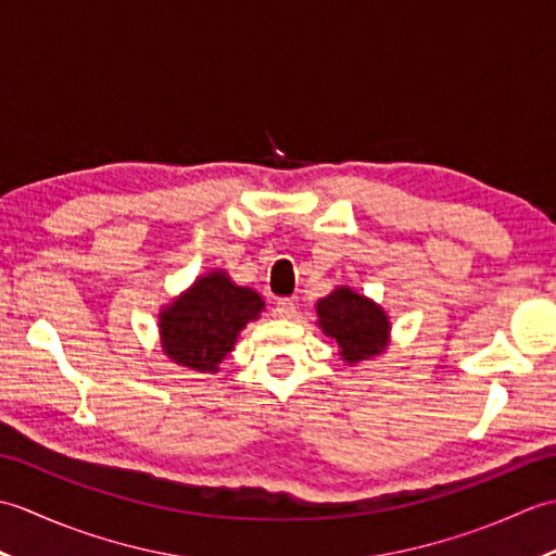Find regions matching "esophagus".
I'll return each instance as SVG.
<instances>
[{"mask_svg":"<svg viewBox=\"0 0 556 556\" xmlns=\"http://www.w3.org/2000/svg\"><path fill=\"white\" fill-rule=\"evenodd\" d=\"M293 313H296V303L291 299H279L275 303V315L281 317V320H289V317H293Z\"/></svg>","mask_w":556,"mask_h":556,"instance_id":"esophagus-1","label":"esophagus"}]
</instances>
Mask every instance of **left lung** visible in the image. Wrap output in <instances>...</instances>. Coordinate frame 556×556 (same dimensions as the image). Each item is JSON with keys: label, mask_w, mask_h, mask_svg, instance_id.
<instances>
[{"label": "left lung", "mask_w": 556, "mask_h": 556, "mask_svg": "<svg viewBox=\"0 0 556 556\" xmlns=\"http://www.w3.org/2000/svg\"><path fill=\"white\" fill-rule=\"evenodd\" d=\"M317 325L337 341L341 361L356 365L380 356L389 344V315L382 305L361 296L349 287H337L315 305Z\"/></svg>", "instance_id": "1"}]
</instances>
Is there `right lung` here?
Returning <instances> with one entry per match:
<instances>
[{
	"mask_svg": "<svg viewBox=\"0 0 556 556\" xmlns=\"http://www.w3.org/2000/svg\"><path fill=\"white\" fill-rule=\"evenodd\" d=\"M263 308L265 301L257 291L236 287L222 269L207 271L162 308V351L188 370L217 372L219 363L233 351L241 329L257 320Z\"/></svg>",
	"mask_w": 556,
	"mask_h": 556,
	"instance_id": "obj_1",
	"label": "right lung"
}]
</instances>
